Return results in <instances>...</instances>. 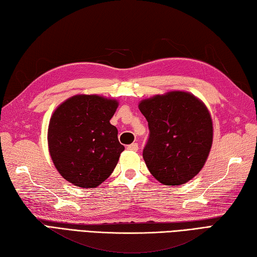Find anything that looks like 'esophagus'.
<instances>
[{
  "mask_svg": "<svg viewBox=\"0 0 257 257\" xmlns=\"http://www.w3.org/2000/svg\"><path fill=\"white\" fill-rule=\"evenodd\" d=\"M127 149L131 150V151H138V149H139L138 143H132V145L127 146Z\"/></svg>",
  "mask_w": 257,
  "mask_h": 257,
  "instance_id": "esophagus-1",
  "label": "esophagus"
}]
</instances>
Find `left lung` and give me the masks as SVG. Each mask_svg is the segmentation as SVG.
I'll use <instances>...</instances> for the list:
<instances>
[{
	"mask_svg": "<svg viewBox=\"0 0 257 257\" xmlns=\"http://www.w3.org/2000/svg\"><path fill=\"white\" fill-rule=\"evenodd\" d=\"M149 126L143 159L165 185H182L203 167L212 146V120L199 99L184 91L146 99L139 105Z\"/></svg>",
	"mask_w": 257,
	"mask_h": 257,
	"instance_id": "8db88e82",
	"label": "left lung"
}]
</instances>
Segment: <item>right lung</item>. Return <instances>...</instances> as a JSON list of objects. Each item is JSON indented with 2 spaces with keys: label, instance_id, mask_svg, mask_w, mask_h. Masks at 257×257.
Returning <instances> with one entry per match:
<instances>
[{
  "label": "right lung",
  "instance_id": "obj_1",
  "mask_svg": "<svg viewBox=\"0 0 257 257\" xmlns=\"http://www.w3.org/2000/svg\"><path fill=\"white\" fill-rule=\"evenodd\" d=\"M117 101L79 94L62 103L49 121L48 147L54 165L75 186L92 188L114 172L124 147L109 123Z\"/></svg>",
  "mask_w": 257,
  "mask_h": 257
}]
</instances>
